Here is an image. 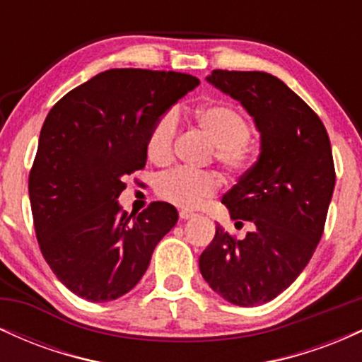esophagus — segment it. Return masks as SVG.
<instances>
[{
  "label": "esophagus",
  "mask_w": 362,
  "mask_h": 362,
  "mask_svg": "<svg viewBox=\"0 0 362 362\" xmlns=\"http://www.w3.org/2000/svg\"><path fill=\"white\" fill-rule=\"evenodd\" d=\"M178 216H180V219H190V218H194L195 213L190 209H182L180 213H178Z\"/></svg>",
  "instance_id": "1"
}]
</instances>
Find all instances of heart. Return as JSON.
Returning a JSON list of instances; mask_svg holds the SVG:
<instances>
[{"label": "heart", "mask_w": 362, "mask_h": 362, "mask_svg": "<svg viewBox=\"0 0 362 362\" xmlns=\"http://www.w3.org/2000/svg\"><path fill=\"white\" fill-rule=\"evenodd\" d=\"M194 124L214 144V160L230 173L247 168L250 161V126L233 107L224 103H207L194 112ZM178 138V115L167 110L149 127L146 155L155 165H168ZM221 189V180L209 172H190L177 168L158 178L156 194L165 202L194 209L209 201Z\"/></svg>", "instance_id": "b5f03b06"}]
</instances>
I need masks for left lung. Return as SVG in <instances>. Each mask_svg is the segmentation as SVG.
<instances>
[{"label": "left lung", "instance_id": "8db88e82", "mask_svg": "<svg viewBox=\"0 0 362 362\" xmlns=\"http://www.w3.org/2000/svg\"><path fill=\"white\" fill-rule=\"evenodd\" d=\"M207 81L252 115L260 155L223 197L231 219L253 230L236 240L218 224L199 269L226 301L259 306L296 281L322 238L335 187L330 139L318 115L272 74L214 69Z\"/></svg>", "mask_w": 362, "mask_h": 362}]
</instances>
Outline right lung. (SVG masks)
I'll return each mask as SVG.
<instances>
[{
	"mask_svg": "<svg viewBox=\"0 0 362 362\" xmlns=\"http://www.w3.org/2000/svg\"><path fill=\"white\" fill-rule=\"evenodd\" d=\"M197 85L187 73L109 69L45 117L28 175L34 228L49 267L80 298L103 303L129 293L175 226L168 202L127 214L117 199L126 177L146 165L149 127Z\"/></svg>",
	"mask_w": 362,
	"mask_h": 362,
	"instance_id": "add662e5",
	"label": "right lung"
}]
</instances>
